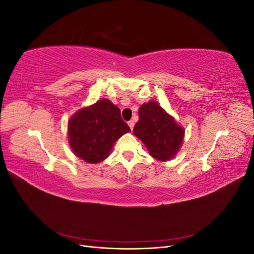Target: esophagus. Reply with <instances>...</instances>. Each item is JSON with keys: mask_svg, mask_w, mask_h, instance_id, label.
I'll return each mask as SVG.
<instances>
[{"mask_svg": "<svg viewBox=\"0 0 254 254\" xmlns=\"http://www.w3.org/2000/svg\"><path fill=\"white\" fill-rule=\"evenodd\" d=\"M128 126L130 127V129L132 130V129H133V127H134V122H133L132 120H131V121H129V122H128Z\"/></svg>", "mask_w": 254, "mask_h": 254, "instance_id": "34e87169", "label": "esophagus"}]
</instances>
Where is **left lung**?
Returning <instances> with one entry per match:
<instances>
[{"label": "left lung", "instance_id": "1", "mask_svg": "<svg viewBox=\"0 0 254 254\" xmlns=\"http://www.w3.org/2000/svg\"><path fill=\"white\" fill-rule=\"evenodd\" d=\"M133 133L146 145L151 157L167 161L179 150L184 130L159 104L148 102L140 107Z\"/></svg>", "mask_w": 254, "mask_h": 254}]
</instances>
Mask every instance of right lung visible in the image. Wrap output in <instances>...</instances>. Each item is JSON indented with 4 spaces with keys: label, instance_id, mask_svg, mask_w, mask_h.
<instances>
[{
    "label": "right lung",
    "instance_id": "1",
    "mask_svg": "<svg viewBox=\"0 0 254 254\" xmlns=\"http://www.w3.org/2000/svg\"><path fill=\"white\" fill-rule=\"evenodd\" d=\"M68 143L76 156L88 163L102 162L114 142L130 131L119 107L102 99L75 113L68 122Z\"/></svg>",
    "mask_w": 254,
    "mask_h": 254
}]
</instances>
